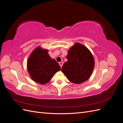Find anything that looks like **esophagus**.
<instances>
[{"label":"esophagus","mask_w":123,"mask_h":123,"mask_svg":"<svg viewBox=\"0 0 123 123\" xmlns=\"http://www.w3.org/2000/svg\"><path fill=\"white\" fill-rule=\"evenodd\" d=\"M59 66H61V67H62V66L63 65V62H59Z\"/></svg>","instance_id":"obj_1"}]
</instances>
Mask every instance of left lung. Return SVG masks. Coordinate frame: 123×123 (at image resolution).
Instances as JSON below:
<instances>
[{"mask_svg": "<svg viewBox=\"0 0 123 123\" xmlns=\"http://www.w3.org/2000/svg\"><path fill=\"white\" fill-rule=\"evenodd\" d=\"M68 61L63 65L62 71L71 82L80 84L90 77L94 66L93 57L86 47L76 43L67 56Z\"/></svg>", "mask_w": 123, "mask_h": 123, "instance_id": "1", "label": "left lung"}]
</instances>
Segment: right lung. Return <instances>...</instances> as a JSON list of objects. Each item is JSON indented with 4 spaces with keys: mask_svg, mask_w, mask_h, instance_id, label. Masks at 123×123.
Listing matches in <instances>:
<instances>
[{
    "mask_svg": "<svg viewBox=\"0 0 123 123\" xmlns=\"http://www.w3.org/2000/svg\"><path fill=\"white\" fill-rule=\"evenodd\" d=\"M48 52L47 50L37 48L30 56L27 63L31 79L43 85L49 82L54 74L61 70L60 66L55 59L50 57Z\"/></svg>",
    "mask_w": 123,
    "mask_h": 123,
    "instance_id": "1",
    "label": "right lung"
}]
</instances>
